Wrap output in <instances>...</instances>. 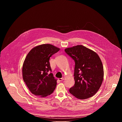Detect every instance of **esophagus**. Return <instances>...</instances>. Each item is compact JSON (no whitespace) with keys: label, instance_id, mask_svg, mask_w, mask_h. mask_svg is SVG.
I'll use <instances>...</instances> for the list:
<instances>
[{"label":"esophagus","instance_id":"obj_1","mask_svg":"<svg viewBox=\"0 0 122 122\" xmlns=\"http://www.w3.org/2000/svg\"><path fill=\"white\" fill-rule=\"evenodd\" d=\"M64 78H59V79H58V80H59V81H62L63 80H64Z\"/></svg>","mask_w":122,"mask_h":122}]
</instances>
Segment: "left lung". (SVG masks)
<instances>
[{"mask_svg":"<svg viewBox=\"0 0 122 122\" xmlns=\"http://www.w3.org/2000/svg\"><path fill=\"white\" fill-rule=\"evenodd\" d=\"M65 51L75 63V82L69 92L80 99L93 96L100 87L104 78L103 66L98 55L81 45L66 48Z\"/></svg>","mask_w":122,"mask_h":122,"instance_id":"8db88e82","label":"left lung"}]
</instances>
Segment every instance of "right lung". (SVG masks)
<instances>
[{
    "mask_svg": "<svg viewBox=\"0 0 122 122\" xmlns=\"http://www.w3.org/2000/svg\"><path fill=\"white\" fill-rule=\"evenodd\" d=\"M60 48L50 44L34 47L27 55L23 63L24 81L34 95L46 97L53 93L57 84L50 65V58Z\"/></svg>",
    "mask_w": 122,
    "mask_h": 122,
    "instance_id": "1",
    "label": "right lung"
}]
</instances>
